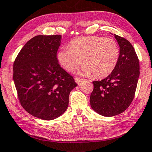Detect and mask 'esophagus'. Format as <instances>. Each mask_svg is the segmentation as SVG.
I'll return each mask as SVG.
<instances>
[{"label": "esophagus", "mask_w": 152, "mask_h": 152, "mask_svg": "<svg viewBox=\"0 0 152 152\" xmlns=\"http://www.w3.org/2000/svg\"><path fill=\"white\" fill-rule=\"evenodd\" d=\"M74 80H75L76 83H77V84L79 85L81 81L83 80V78H74Z\"/></svg>", "instance_id": "1"}]
</instances>
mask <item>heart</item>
<instances>
[{"label":"heart","instance_id":"1","mask_svg":"<svg viewBox=\"0 0 152 152\" xmlns=\"http://www.w3.org/2000/svg\"><path fill=\"white\" fill-rule=\"evenodd\" d=\"M69 48H62L57 58L65 70L72 72L80 64H84L82 72L94 74L96 78L110 75L118 63L120 55L118 45L114 38L102 36L79 37L69 42Z\"/></svg>","mask_w":152,"mask_h":152}]
</instances>
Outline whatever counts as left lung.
<instances>
[{
	"instance_id": "1",
	"label": "left lung",
	"mask_w": 152,
	"mask_h": 152,
	"mask_svg": "<svg viewBox=\"0 0 152 152\" xmlns=\"http://www.w3.org/2000/svg\"><path fill=\"white\" fill-rule=\"evenodd\" d=\"M120 47L118 63L112 73L101 80L93 81L90 96L93 110L103 116L121 114L130 105L135 95L140 75L139 60L132 45L114 34Z\"/></svg>"
}]
</instances>
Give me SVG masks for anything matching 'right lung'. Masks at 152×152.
Masks as SVG:
<instances>
[{
  "label": "right lung",
  "mask_w": 152,
  "mask_h": 152,
  "mask_svg": "<svg viewBox=\"0 0 152 152\" xmlns=\"http://www.w3.org/2000/svg\"><path fill=\"white\" fill-rule=\"evenodd\" d=\"M61 35L34 36L21 49L13 66V79L20 104L42 120L61 116L77 84L59 65Z\"/></svg>",
  "instance_id": "right-lung-1"
}]
</instances>
